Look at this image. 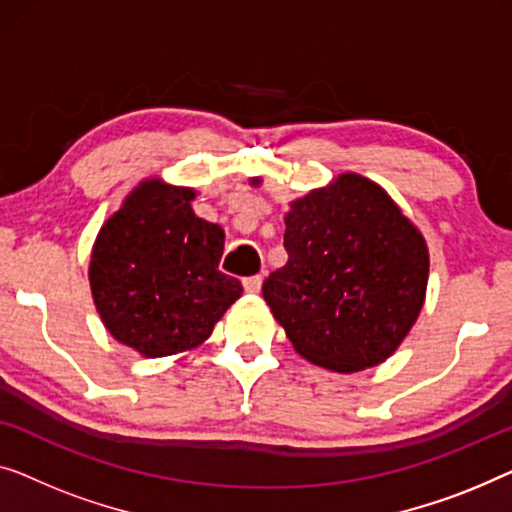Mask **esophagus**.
Wrapping results in <instances>:
<instances>
[{
	"mask_svg": "<svg viewBox=\"0 0 512 512\" xmlns=\"http://www.w3.org/2000/svg\"><path fill=\"white\" fill-rule=\"evenodd\" d=\"M262 283H264L262 276H250L243 280V290H246L248 294H257L259 290H262Z\"/></svg>",
	"mask_w": 512,
	"mask_h": 512,
	"instance_id": "34e87169",
	"label": "esophagus"
}]
</instances>
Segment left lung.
I'll use <instances>...</instances> for the list:
<instances>
[{
	"mask_svg": "<svg viewBox=\"0 0 512 512\" xmlns=\"http://www.w3.org/2000/svg\"><path fill=\"white\" fill-rule=\"evenodd\" d=\"M285 250L262 294L301 357L355 373L397 352L427 297L429 248L383 187L345 171L290 201Z\"/></svg>",
	"mask_w": 512,
	"mask_h": 512,
	"instance_id": "1",
	"label": "left lung"
}]
</instances>
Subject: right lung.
<instances>
[{
	"label": "right lung",
	"instance_id": "right-lung-1",
	"mask_svg": "<svg viewBox=\"0 0 512 512\" xmlns=\"http://www.w3.org/2000/svg\"><path fill=\"white\" fill-rule=\"evenodd\" d=\"M194 187L143 178L99 229L92 301L115 341L141 357L194 350L243 285L218 271L225 232L192 211Z\"/></svg>",
	"mask_w": 512,
	"mask_h": 512
}]
</instances>
